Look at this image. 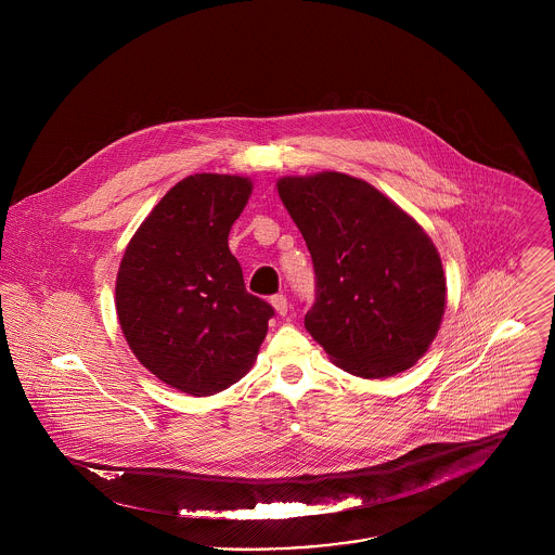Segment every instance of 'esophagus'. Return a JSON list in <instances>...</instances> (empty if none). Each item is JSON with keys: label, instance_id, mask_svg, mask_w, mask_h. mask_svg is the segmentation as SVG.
Listing matches in <instances>:
<instances>
[{"label": "esophagus", "instance_id": "obj_1", "mask_svg": "<svg viewBox=\"0 0 555 555\" xmlns=\"http://www.w3.org/2000/svg\"><path fill=\"white\" fill-rule=\"evenodd\" d=\"M271 306L273 310L280 314V317H286L288 314V299L284 295H273L271 297Z\"/></svg>", "mask_w": 555, "mask_h": 555}]
</instances>
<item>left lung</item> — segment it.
Masks as SVG:
<instances>
[{"label":"left lung","mask_w":555,"mask_h":555,"mask_svg":"<svg viewBox=\"0 0 555 555\" xmlns=\"http://www.w3.org/2000/svg\"><path fill=\"white\" fill-rule=\"evenodd\" d=\"M278 194L314 260L310 335L348 374L389 378L410 370L447 308L434 241L389 196L344 172L282 177Z\"/></svg>","instance_id":"8db88e82"}]
</instances>
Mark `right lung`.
<instances>
[{
    "instance_id": "right-lung-1",
    "label": "right lung",
    "mask_w": 555,
    "mask_h": 555,
    "mask_svg": "<svg viewBox=\"0 0 555 555\" xmlns=\"http://www.w3.org/2000/svg\"><path fill=\"white\" fill-rule=\"evenodd\" d=\"M249 177L198 172L172 185L130 238L115 308L134 357L194 397L238 383L254 365L273 308L249 295L229 233Z\"/></svg>"
}]
</instances>
